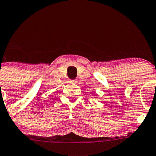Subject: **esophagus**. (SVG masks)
Here are the masks:
<instances>
[{
	"label": "esophagus",
	"mask_w": 156,
	"mask_h": 156,
	"mask_svg": "<svg viewBox=\"0 0 156 156\" xmlns=\"http://www.w3.org/2000/svg\"><path fill=\"white\" fill-rule=\"evenodd\" d=\"M69 81H70V82H71V83H73V84H74V83H76V82H77L76 80H75V79L69 80Z\"/></svg>",
	"instance_id": "34e87169"
}]
</instances>
